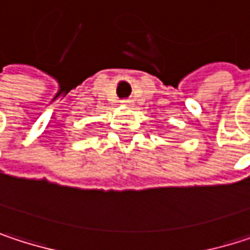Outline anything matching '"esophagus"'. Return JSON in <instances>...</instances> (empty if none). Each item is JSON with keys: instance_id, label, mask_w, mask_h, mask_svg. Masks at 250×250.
Here are the masks:
<instances>
[{"instance_id": "esophagus-1", "label": "esophagus", "mask_w": 250, "mask_h": 250, "mask_svg": "<svg viewBox=\"0 0 250 250\" xmlns=\"http://www.w3.org/2000/svg\"><path fill=\"white\" fill-rule=\"evenodd\" d=\"M122 103H123L125 105H130V104H131V100H130V98H123Z\"/></svg>"}]
</instances>
